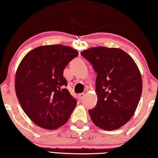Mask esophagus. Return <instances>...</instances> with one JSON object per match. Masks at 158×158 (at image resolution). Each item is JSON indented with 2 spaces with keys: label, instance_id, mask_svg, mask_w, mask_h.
<instances>
[{
  "label": "esophagus",
  "instance_id": "34e87169",
  "mask_svg": "<svg viewBox=\"0 0 158 158\" xmlns=\"http://www.w3.org/2000/svg\"><path fill=\"white\" fill-rule=\"evenodd\" d=\"M85 93H80V94H79V98H80L81 100H82V99L84 98V97H85Z\"/></svg>",
  "mask_w": 158,
  "mask_h": 158
}]
</instances>
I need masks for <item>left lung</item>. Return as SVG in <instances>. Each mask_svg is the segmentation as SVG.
<instances>
[{
  "instance_id": "1",
  "label": "left lung",
  "mask_w": 158,
  "mask_h": 158,
  "mask_svg": "<svg viewBox=\"0 0 158 158\" xmlns=\"http://www.w3.org/2000/svg\"><path fill=\"white\" fill-rule=\"evenodd\" d=\"M81 55L97 73V105L89 110L90 118L106 131L118 129L134 114L142 93L139 68L128 54L118 48L93 47Z\"/></svg>"
}]
</instances>
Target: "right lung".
I'll return each instance as SVG.
<instances>
[{
  "label": "right lung",
  "mask_w": 158,
  "mask_h": 158,
  "mask_svg": "<svg viewBox=\"0 0 158 158\" xmlns=\"http://www.w3.org/2000/svg\"><path fill=\"white\" fill-rule=\"evenodd\" d=\"M78 51L60 44L46 45L29 52L15 76V92L27 117L38 126L55 130L66 123L77 106L63 71Z\"/></svg>",
  "instance_id": "obj_1"
}]
</instances>
